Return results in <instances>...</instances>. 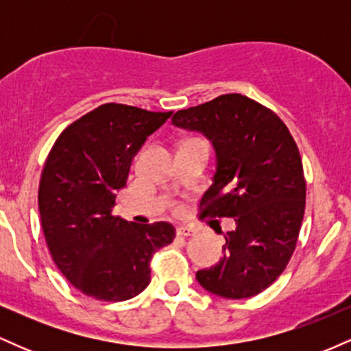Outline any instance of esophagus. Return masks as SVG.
<instances>
[{"mask_svg":"<svg viewBox=\"0 0 351 351\" xmlns=\"http://www.w3.org/2000/svg\"><path fill=\"white\" fill-rule=\"evenodd\" d=\"M196 234V229L191 226H180L178 228V236L188 237V236H195Z\"/></svg>","mask_w":351,"mask_h":351,"instance_id":"obj_1","label":"esophagus"}]
</instances>
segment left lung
<instances>
[{
  "mask_svg": "<svg viewBox=\"0 0 351 351\" xmlns=\"http://www.w3.org/2000/svg\"><path fill=\"white\" fill-rule=\"evenodd\" d=\"M175 127L199 132L213 143L216 171L201 199V217H234L224 256L196 272L201 287L224 299L257 295L284 272L305 211L299 148L271 108L226 94L178 110Z\"/></svg>",
  "mask_w": 351,
  "mask_h": 351,
  "instance_id": "obj_1",
  "label": "left lung"
}]
</instances>
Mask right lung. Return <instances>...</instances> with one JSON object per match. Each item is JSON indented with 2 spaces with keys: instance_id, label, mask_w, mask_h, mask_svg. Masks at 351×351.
Returning <instances> with one entry per match:
<instances>
[{
  "instance_id": "add662e5",
  "label": "right lung",
  "mask_w": 351,
  "mask_h": 351,
  "mask_svg": "<svg viewBox=\"0 0 351 351\" xmlns=\"http://www.w3.org/2000/svg\"><path fill=\"white\" fill-rule=\"evenodd\" d=\"M173 112L104 104L71 123L47 156L39 215L56 265L77 291L122 302L150 284L152 256L175 239L170 223L112 215L134 156Z\"/></svg>"
}]
</instances>
